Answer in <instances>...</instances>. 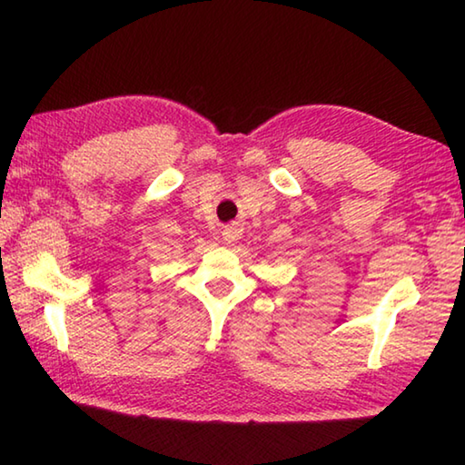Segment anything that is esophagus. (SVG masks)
<instances>
[{"mask_svg": "<svg viewBox=\"0 0 465 465\" xmlns=\"http://www.w3.org/2000/svg\"><path fill=\"white\" fill-rule=\"evenodd\" d=\"M222 238H223V242H225V243H235V242H238V240L242 238V230H240V225H238V223L227 225L225 230L222 232Z\"/></svg>", "mask_w": 465, "mask_h": 465, "instance_id": "esophagus-1", "label": "esophagus"}]
</instances>
